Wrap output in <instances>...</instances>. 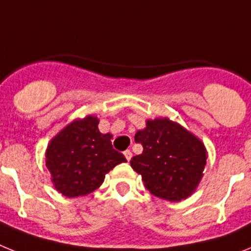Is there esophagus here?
I'll return each mask as SVG.
<instances>
[{"label": "esophagus", "instance_id": "1", "mask_svg": "<svg viewBox=\"0 0 251 251\" xmlns=\"http://www.w3.org/2000/svg\"><path fill=\"white\" fill-rule=\"evenodd\" d=\"M124 156H126V159H127V161L129 162L130 158H132V152H130L129 150L124 151Z\"/></svg>", "mask_w": 251, "mask_h": 251}]
</instances>
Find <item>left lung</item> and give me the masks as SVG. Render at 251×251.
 <instances>
[{
    "instance_id": "1",
    "label": "left lung",
    "mask_w": 251,
    "mask_h": 251,
    "mask_svg": "<svg viewBox=\"0 0 251 251\" xmlns=\"http://www.w3.org/2000/svg\"><path fill=\"white\" fill-rule=\"evenodd\" d=\"M134 141L141 143L143 152L133 157L130 166L151 194L176 202L195 191L207 158L200 139L165 118L147 121Z\"/></svg>"
}]
</instances>
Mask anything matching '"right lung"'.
I'll return each mask as SVG.
<instances>
[{
  "label": "right lung",
  "instance_id": "1",
  "mask_svg": "<svg viewBox=\"0 0 251 251\" xmlns=\"http://www.w3.org/2000/svg\"><path fill=\"white\" fill-rule=\"evenodd\" d=\"M97 117L88 115L64 128L49 145L46 167L55 188L66 197L85 196L103 183L104 177L122 162L109 133L99 132Z\"/></svg>",
  "mask_w": 251,
  "mask_h": 251
}]
</instances>
